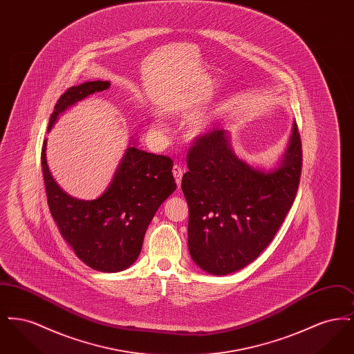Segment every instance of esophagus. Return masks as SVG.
<instances>
[{"label": "esophagus", "instance_id": "1", "mask_svg": "<svg viewBox=\"0 0 354 354\" xmlns=\"http://www.w3.org/2000/svg\"><path fill=\"white\" fill-rule=\"evenodd\" d=\"M172 174H174V176H175L176 185H178V187H180L182 178H183V169H182V166H180V165H174V167H172Z\"/></svg>", "mask_w": 354, "mask_h": 354}]
</instances>
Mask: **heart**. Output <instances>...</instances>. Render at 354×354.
<instances>
[{
	"label": "heart",
	"instance_id": "1",
	"mask_svg": "<svg viewBox=\"0 0 354 354\" xmlns=\"http://www.w3.org/2000/svg\"><path fill=\"white\" fill-rule=\"evenodd\" d=\"M153 129H156V130H159V129H162V123H160V120H156L155 122V124H153ZM203 131V124L202 123H196V124H194V127H192V134L194 135H199Z\"/></svg>",
	"mask_w": 354,
	"mask_h": 354
}]
</instances>
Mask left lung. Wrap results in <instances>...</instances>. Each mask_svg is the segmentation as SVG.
<instances>
[{"instance_id": "8db88e82", "label": "left lung", "mask_w": 354, "mask_h": 354, "mask_svg": "<svg viewBox=\"0 0 354 354\" xmlns=\"http://www.w3.org/2000/svg\"><path fill=\"white\" fill-rule=\"evenodd\" d=\"M182 189L188 203V250L212 274L244 268L263 252L295 202L303 166L297 124L280 167L253 169L236 156L224 130L195 139Z\"/></svg>"}]
</instances>
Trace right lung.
Instances as JSON below:
<instances>
[{
  "label": "right lung",
  "mask_w": 354,
  "mask_h": 354,
  "mask_svg": "<svg viewBox=\"0 0 354 354\" xmlns=\"http://www.w3.org/2000/svg\"><path fill=\"white\" fill-rule=\"evenodd\" d=\"M107 81L68 88L55 103L49 127L68 106L109 88ZM46 140L41 165L51 216L75 254L93 270L120 272L138 259L146 230L156 209L176 189L172 159L129 147L109 188L95 201L71 198L55 183L46 163Z\"/></svg>",
  "instance_id": "add662e5"
}]
</instances>
